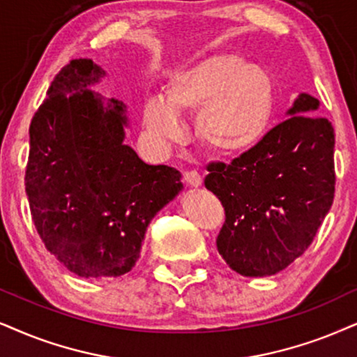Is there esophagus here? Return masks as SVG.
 Wrapping results in <instances>:
<instances>
[{
  "label": "esophagus",
  "instance_id": "1",
  "mask_svg": "<svg viewBox=\"0 0 357 357\" xmlns=\"http://www.w3.org/2000/svg\"><path fill=\"white\" fill-rule=\"evenodd\" d=\"M184 181H186L188 186L199 188L202 184V178L197 171H186V173H184Z\"/></svg>",
  "mask_w": 357,
  "mask_h": 357
}]
</instances>
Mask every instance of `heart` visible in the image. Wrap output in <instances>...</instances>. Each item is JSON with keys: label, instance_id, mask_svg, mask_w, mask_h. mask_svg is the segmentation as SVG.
<instances>
[{"label": "heart", "instance_id": "1", "mask_svg": "<svg viewBox=\"0 0 357 357\" xmlns=\"http://www.w3.org/2000/svg\"><path fill=\"white\" fill-rule=\"evenodd\" d=\"M275 103V82L267 69L247 64L236 54H214L176 72L166 98H146L143 123L153 138L179 142L184 137L179 114L197 110L196 128L202 143L219 155L236 156L264 139Z\"/></svg>", "mask_w": 357, "mask_h": 357}]
</instances>
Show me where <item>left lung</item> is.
<instances>
[{"label":"left lung","instance_id":"left-lung-1","mask_svg":"<svg viewBox=\"0 0 357 357\" xmlns=\"http://www.w3.org/2000/svg\"><path fill=\"white\" fill-rule=\"evenodd\" d=\"M319 100L300 93L288 119L231 165L211 163L204 184L222 202L218 250L243 277H268L295 261L335 199V130Z\"/></svg>","mask_w":357,"mask_h":357}]
</instances>
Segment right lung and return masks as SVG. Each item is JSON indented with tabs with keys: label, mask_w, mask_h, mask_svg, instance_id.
Instances as JSON below:
<instances>
[{
	"label": "right lung",
	"mask_w": 357,
	"mask_h": 357,
	"mask_svg": "<svg viewBox=\"0 0 357 357\" xmlns=\"http://www.w3.org/2000/svg\"><path fill=\"white\" fill-rule=\"evenodd\" d=\"M107 72L74 59L52 80L29 126L26 194L46 249L84 278L137 264L151 219L183 189L181 173L125 145L126 105L92 85Z\"/></svg>",
	"instance_id": "obj_1"
}]
</instances>
